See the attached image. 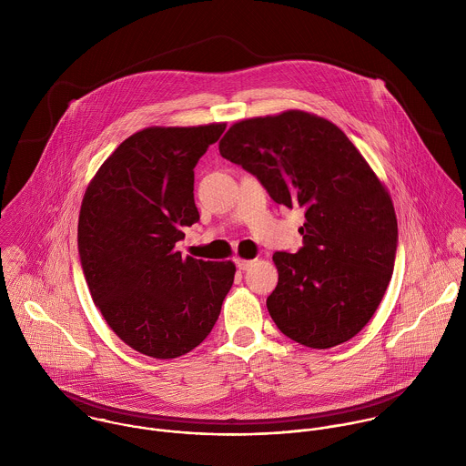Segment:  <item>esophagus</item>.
<instances>
[{"mask_svg": "<svg viewBox=\"0 0 466 466\" xmlns=\"http://www.w3.org/2000/svg\"><path fill=\"white\" fill-rule=\"evenodd\" d=\"M235 264H237V267H238L240 270H248L249 267H253L255 262H253V260H242V258H237V260H235Z\"/></svg>", "mask_w": 466, "mask_h": 466, "instance_id": "obj_1", "label": "esophagus"}]
</instances>
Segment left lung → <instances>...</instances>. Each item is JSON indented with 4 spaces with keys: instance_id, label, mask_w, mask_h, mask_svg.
I'll return each mask as SVG.
<instances>
[{
    "instance_id": "8db88e82",
    "label": "left lung",
    "mask_w": 466,
    "mask_h": 466,
    "mask_svg": "<svg viewBox=\"0 0 466 466\" xmlns=\"http://www.w3.org/2000/svg\"><path fill=\"white\" fill-rule=\"evenodd\" d=\"M220 156L253 174L270 199L305 209L303 248L278 251L267 310L292 340L327 350L360 332L391 281L399 226L386 187L332 122L305 113L242 120Z\"/></svg>"
}]
</instances>
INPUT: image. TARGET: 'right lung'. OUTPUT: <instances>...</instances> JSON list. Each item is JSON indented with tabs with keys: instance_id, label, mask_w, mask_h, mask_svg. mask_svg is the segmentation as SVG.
<instances>
[{
	"instance_id": "obj_1",
	"label": "right lung",
	"mask_w": 466,
	"mask_h": 466,
	"mask_svg": "<svg viewBox=\"0 0 466 466\" xmlns=\"http://www.w3.org/2000/svg\"><path fill=\"white\" fill-rule=\"evenodd\" d=\"M226 124L147 127L91 179L78 255L91 298L133 350L176 359L208 337L235 278L233 262L183 258L176 242L199 220L194 168Z\"/></svg>"
}]
</instances>
